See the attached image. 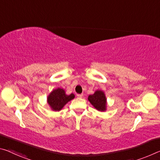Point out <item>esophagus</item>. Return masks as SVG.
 <instances>
[{"instance_id": "esophagus-1", "label": "esophagus", "mask_w": 160, "mask_h": 160, "mask_svg": "<svg viewBox=\"0 0 160 160\" xmlns=\"http://www.w3.org/2000/svg\"><path fill=\"white\" fill-rule=\"evenodd\" d=\"M77 96H78V98H82L83 94H78Z\"/></svg>"}]
</instances>
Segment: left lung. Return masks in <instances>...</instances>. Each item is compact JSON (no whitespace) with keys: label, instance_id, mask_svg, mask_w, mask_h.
Instances as JSON below:
<instances>
[{"label":"left lung","instance_id":"8db88e82","mask_svg":"<svg viewBox=\"0 0 160 160\" xmlns=\"http://www.w3.org/2000/svg\"><path fill=\"white\" fill-rule=\"evenodd\" d=\"M88 100L96 110L100 112H105L107 110V98L104 91L97 90L92 95L88 96Z\"/></svg>","mask_w":160,"mask_h":160}]
</instances>
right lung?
Listing matches in <instances>:
<instances>
[{
	"label": "right lung",
	"mask_w": 160,
	"mask_h": 160,
	"mask_svg": "<svg viewBox=\"0 0 160 160\" xmlns=\"http://www.w3.org/2000/svg\"><path fill=\"white\" fill-rule=\"evenodd\" d=\"M75 98V95H67L63 88H58L52 90L47 97V102L52 111H60L66 104Z\"/></svg>",
	"instance_id": "obj_1"
}]
</instances>
